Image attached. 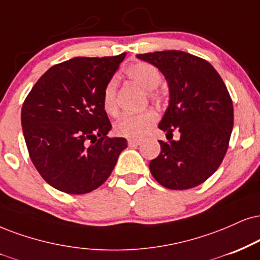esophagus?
Returning <instances> with one entry per match:
<instances>
[{
	"instance_id": "esophagus-1",
	"label": "esophagus",
	"mask_w": 260,
	"mask_h": 260,
	"mask_svg": "<svg viewBox=\"0 0 260 260\" xmlns=\"http://www.w3.org/2000/svg\"><path fill=\"white\" fill-rule=\"evenodd\" d=\"M127 143H129V146H131V147L140 146L141 143H142V141L139 139H130V140H127Z\"/></svg>"
}]
</instances>
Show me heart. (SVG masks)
<instances>
[{
	"label": "heart",
	"mask_w": 260,
	"mask_h": 260,
	"mask_svg": "<svg viewBox=\"0 0 260 260\" xmlns=\"http://www.w3.org/2000/svg\"><path fill=\"white\" fill-rule=\"evenodd\" d=\"M125 73L136 82L143 89L148 90V95L152 100H159L160 92L155 91V88L161 82V72L158 67L149 62L140 61L125 69ZM102 105L108 114L114 115L118 113L117 105V79L112 78L105 85L102 92ZM156 121V113L152 110H146L139 113L125 114L114 125V131L117 135L136 139L143 136Z\"/></svg>",
	"instance_id": "b5f03b06"
}]
</instances>
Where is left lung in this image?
I'll return each instance as SVG.
<instances>
[{
    "label": "left lung",
    "mask_w": 260,
    "mask_h": 260,
    "mask_svg": "<svg viewBox=\"0 0 260 260\" xmlns=\"http://www.w3.org/2000/svg\"><path fill=\"white\" fill-rule=\"evenodd\" d=\"M155 67L169 85V106L158 127L179 139L159 141L161 152L149 170L162 187L184 190L204 183L223 161L234 126L228 89L206 60L181 50L137 54Z\"/></svg>",
    "instance_id": "1"
}]
</instances>
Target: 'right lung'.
Returning <instances> with one entry per match:
<instances>
[{
  "mask_svg": "<svg viewBox=\"0 0 260 260\" xmlns=\"http://www.w3.org/2000/svg\"><path fill=\"white\" fill-rule=\"evenodd\" d=\"M118 56L73 57L50 67L21 108L28 154L44 181L67 194H86L110 177L127 147L112 129L104 105L105 85L119 67Z\"/></svg>",
  "mask_w": 260,
  "mask_h": 260,
  "instance_id": "right-lung-1",
  "label": "right lung"
}]
</instances>
